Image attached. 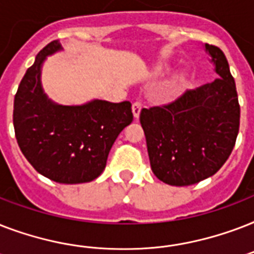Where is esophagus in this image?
Masks as SVG:
<instances>
[{"mask_svg":"<svg viewBox=\"0 0 254 254\" xmlns=\"http://www.w3.org/2000/svg\"><path fill=\"white\" fill-rule=\"evenodd\" d=\"M142 103L141 101H135V103H133V105H131V111H133V116H134L135 119H138L139 113H141V109H142Z\"/></svg>","mask_w":254,"mask_h":254,"instance_id":"1","label":"esophagus"}]
</instances>
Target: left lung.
Returning <instances> with one entry per match:
<instances>
[{
	"label": "left lung",
	"mask_w": 254,
	"mask_h": 254,
	"mask_svg": "<svg viewBox=\"0 0 254 254\" xmlns=\"http://www.w3.org/2000/svg\"><path fill=\"white\" fill-rule=\"evenodd\" d=\"M219 75L165 105L139 115L153 173L171 186H190L212 177L236 143L240 105L224 53L205 43Z\"/></svg>",
	"instance_id": "8db88e82"
}]
</instances>
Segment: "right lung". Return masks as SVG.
I'll use <instances>...</instances> for the list:
<instances>
[{"instance_id":"obj_1","label":"right lung","mask_w":254,"mask_h":254,"mask_svg":"<svg viewBox=\"0 0 254 254\" xmlns=\"http://www.w3.org/2000/svg\"><path fill=\"white\" fill-rule=\"evenodd\" d=\"M59 50L58 41L49 43L26 71L14 97V131L26 159L43 177L65 185L85 183L103 173L116 138L133 121L131 104L53 103L42 89L41 69Z\"/></svg>"}]
</instances>
